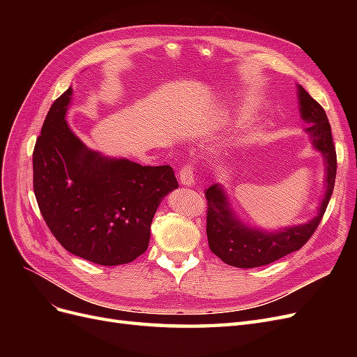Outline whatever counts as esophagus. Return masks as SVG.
Segmentation results:
<instances>
[{
	"mask_svg": "<svg viewBox=\"0 0 357 357\" xmlns=\"http://www.w3.org/2000/svg\"><path fill=\"white\" fill-rule=\"evenodd\" d=\"M193 167L190 164H186L180 169V174H178V180L181 185L185 186H192L193 183H195V172H193Z\"/></svg>",
	"mask_w": 357,
	"mask_h": 357,
	"instance_id": "34e87169",
	"label": "esophagus"
}]
</instances>
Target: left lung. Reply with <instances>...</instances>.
I'll list each match as a JSON object with an SVG mask.
<instances>
[{
	"mask_svg": "<svg viewBox=\"0 0 357 357\" xmlns=\"http://www.w3.org/2000/svg\"><path fill=\"white\" fill-rule=\"evenodd\" d=\"M301 117L307 123L314 149L325 158L326 192L321 199L317 215L304 225L287 226L277 232H265L245 226L236 219L228 197L220 185H213L205 190L207 198V238L210 250L225 264L236 268H256L273 264L283 256L294 253L304 245L314 234L326 211L337 176V152H335L331 125L323 107L312 100L310 93L298 86Z\"/></svg>",
	"mask_w": 357,
	"mask_h": 357,
	"instance_id": "8db88e82",
	"label": "left lung"
}]
</instances>
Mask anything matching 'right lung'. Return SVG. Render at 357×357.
Masks as SVG:
<instances>
[{"instance_id":"1","label":"right lung","mask_w":357,"mask_h":357,"mask_svg":"<svg viewBox=\"0 0 357 357\" xmlns=\"http://www.w3.org/2000/svg\"><path fill=\"white\" fill-rule=\"evenodd\" d=\"M71 95L68 88L52 104L32 153L38 208L67 252L105 266L129 264L147 250L159 204L178 188L174 169L86 147L66 121Z\"/></svg>"}]
</instances>
